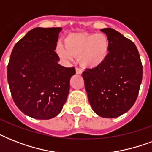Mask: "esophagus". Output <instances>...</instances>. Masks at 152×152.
Listing matches in <instances>:
<instances>
[{"label":"esophagus","instance_id":"obj_1","mask_svg":"<svg viewBox=\"0 0 152 152\" xmlns=\"http://www.w3.org/2000/svg\"><path fill=\"white\" fill-rule=\"evenodd\" d=\"M76 74H82L83 71L80 69H79V68H76Z\"/></svg>","mask_w":152,"mask_h":152}]
</instances>
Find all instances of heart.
<instances>
[{
  "mask_svg": "<svg viewBox=\"0 0 152 152\" xmlns=\"http://www.w3.org/2000/svg\"><path fill=\"white\" fill-rule=\"evenodd\" d=\"M64 42V46H56L58 57L64 61L78 58L81 66L87 69L101 66L110 51V40L103 33H72L65 37Z\"/></svg>",
  "mask_w": 152,
  "mask_h": 152,
  "instance_id": "b5f03b06",
  "label": "heart"
}]
</instances>
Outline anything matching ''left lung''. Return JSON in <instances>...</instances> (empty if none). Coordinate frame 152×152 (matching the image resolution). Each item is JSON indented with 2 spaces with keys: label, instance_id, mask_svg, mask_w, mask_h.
Wrapping results in <instances>:
<instances>
[{
  "label": "left lung",
  "instance_id": "1",
  "mask_svg": "<svg viewBox=\"0 0 152 152\" xmlns=\"http://www.w3.org/2000/svg\"><path fill=\"white\" fill-rule=\"evenodd\" d=\"M101 31L110 40V51L103 64L82 74L88 101L96 114L114 118L129 110L137 100L143 68L139 52L131 40L113 28Z\"/></svg>",
  "mask_w": 152,
  "mask_h": 152
}]
</instances>
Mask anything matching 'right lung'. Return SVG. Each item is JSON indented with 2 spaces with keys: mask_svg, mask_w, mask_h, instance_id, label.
I'll return each instance as SVG.
<instances>
[{
  "mask_svg": "<svg viewBox=\"0 0 152 152\" xmlns=\"http://www.w3.org/2000/svg\"><path fill=\"white\" fill-rule=\"evenodd\" d=\"M61 27L31 30L15 44L7 78L13 101L26 115L48 120L61 113L69 92L75 68L57 62L55 53Z\"/></svg>",
  "mask_w": 152,
  "mask_h": 152,
  "instance_id": "add662e5",
  "label": "right lung"
}]
</instances>
